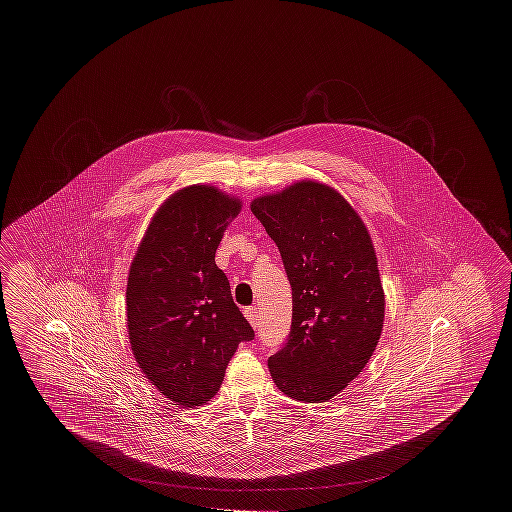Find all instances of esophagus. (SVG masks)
<instances>
[{
  "label": "esophagus",
  "instance_id": "1",
  "mask_svg": "<svg viewBox=\"0 0 512 512\" xmlns=\"http://www.w3.org/2000/svg\"><path fill=\"white\" fill-rule=\"evenodd\" d=\"M245 318L249 320V324L253 326V328H257L259 326V315H257V309L255 307H247L244 311Z\"/></svg>",
  "mask_w": 512,
  "mask_h": 512
}]
</instances>
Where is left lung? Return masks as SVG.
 I'll list each match as a JSON object with an SVG mask.
<instances>
[{
  "label": "left lung",
  "instance_id": "left-lung-1",
  "mask_svg": "<svg viewBox=\"0 0 512 512\" xmlns=\"http://www.w3.org/2000/svg\"><path fill=\"white\" fill-rule=\"evenodd\" d=\"M292 286V330L268 359L276 388L322 403L355 380L384 326L386 299L361 217L334 188L301 180L251 201Z\"/></svg>",
  "mask_w": 512,
  "mask_h": 512
}]
</instances>
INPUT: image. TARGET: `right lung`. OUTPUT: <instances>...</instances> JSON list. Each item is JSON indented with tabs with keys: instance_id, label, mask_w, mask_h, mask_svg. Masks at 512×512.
Returning <instances> with one entry per match:
<instances>
[{
	"instance_id": "obj_1",
	"label": "right lung",
	"mask_w": 512,
	"mask_h": 512,
	"mask_svg": "<svg viewBox=\"0 0 512 512\" xmlns=\"http://www.w3.org/2000/svg\"><path fill=\"white\" fill-rule=\"evenodd\" d=\"M242 201L213 186L171 195L147 226L128 272L126 324L147 380L180 407L219 391L228 361L255 332L215 253Z\"/></svg>"
}]
</instances>
